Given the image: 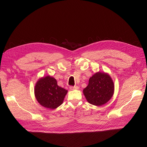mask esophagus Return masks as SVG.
Masks as SVG:
<instances>
[{"label": "esophagus", "instance_id": "obj_1", "mask_svg": "<svg viewBox=\"0 0 147 147\" xmlns=\"http://www.w3.org/2000/svg\"><path fill=\"white\" fill-rule=\"evenodd\" d=\"M70 89H79V87L78 86H69Z\"/></svg>", "mask_w": 147, "mask_h": 147}]
</instances>
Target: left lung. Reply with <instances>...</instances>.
I'll use <instances>...</instances> for the list:
<instances>
[{
    "mask_svg": "<svg viewBox=\"0 0 147 147\" xmlns=\"http://www.w3.org/2000/svg\"><path fill=\"white\" fill-rule=\"evenodd\" d=\"M114 90V83L110 75L98 72L90 78L88 86L83 92L89 103L101 106L112 98Z\"/></svg>",
    "mask_w": 147,
    "mask_h": 147,
    "instance_id": "1",
    "label": "left lung"
}]
</instances>
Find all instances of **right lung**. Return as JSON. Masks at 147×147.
<instances>
[{"label":"right lung","instance_id":"obj_1","mask_svg":"<svg viewBox=\"0 0 147 147\" xmlns=\"http://www.w3.org/2000/svg\"><path fill=\"white\" fill-rule=\"evenodd\" d=\"M67 92L59 87L56 79L49 76L38 80L34 88V95L38 102L45 108L53 110L63 104Z\"/></svg>","mask_w":147,"mask_h":147}]
</instances>
